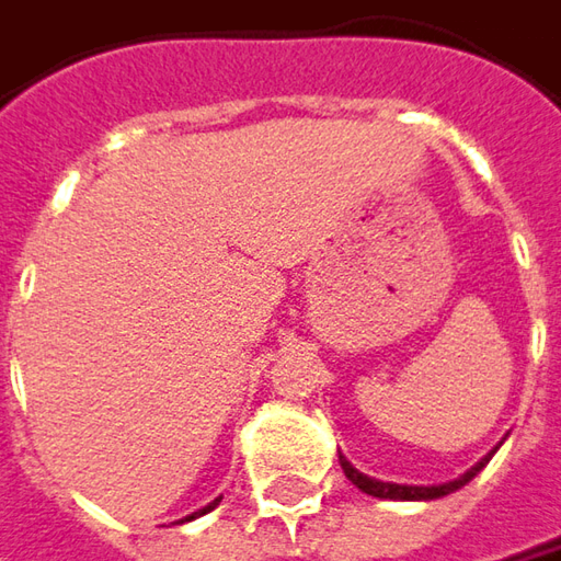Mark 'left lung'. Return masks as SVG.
Instances as JSON below:
<instances>
[{"instance_id":"8db88e82","label":"left lung","mask_w":561,"mask_h":561,"mask_svg":"<svg viewBox=\"0 0 561 561\" xmlns=\"http://www.w3.org/2000/svg\"><path fill=\"white\" fill-rule=\"evenodd\" d=\"M500 445H503V442H500ZM497 447H494L491 454H484L482 460L472 466V469H466L460 479H454V482H445V484L379 482V479H374V476H364L360 469H355V466L348 463V460H345L342 454H340V466H342V472H345V479L355 484L358 491L370 494V497H379V500H438V497H447V494H454V491H460L466 482H472V479H476V476L482 472L484 466H488V460H491V457L497 454Z\"/></svg>"}]
</instances>
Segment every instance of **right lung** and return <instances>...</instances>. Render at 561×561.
<instances>
[{"label": "right lung", "instance_id": "1", "mask_svg": "<svg viewBox=\"0 0 561 561\" xmlns=\"http://www.w3.org/2000/svg\"><path fill=\"white\" fill-rule=\"evenodd\" d=\"M219 500H221V497H216V500H213V503H209V506H203L201 513H191V516H184L182 522H191V518H197V516H206V513H209V510H216V506H219Z\"/></svg>", "mask_w": 561, "mask_h": 561}]
</instances>
